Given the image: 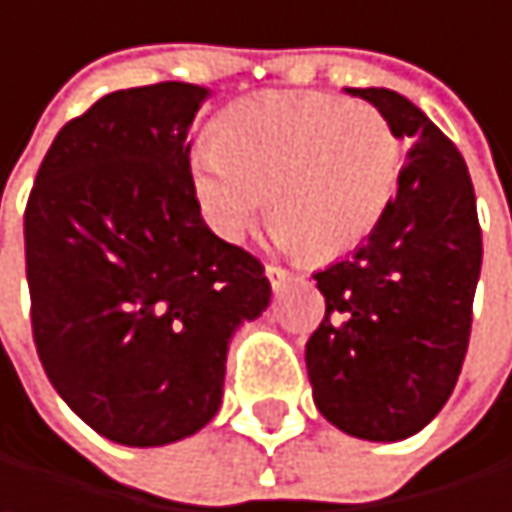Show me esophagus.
I'll list each match as a JSON object with an SVG mask.
<instances>
[{"label":"esophagus","mask_w":512,"mask_h":512,"mask_svg":"<svg viewBox=\"0 0 512 512\" xmlns=\"http://www.w3.org/2000/svg\"><path fill=\"white\" fill-rule=\"evenodd\" d=\"M265 277L271 280V289H274V292H283L286 283L292 280V274H289L286 268H280V265H265Z\"/></svg>","instance_id":"obj_1"}]
</instances>
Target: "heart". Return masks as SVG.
<instances>
[{
    "instance_id": "heart-1",
    "label": "heart",
    "mask_w": 512,
    "mask_h": 512,
    "mask_svg": "<svg viewBox=\"0 0 512 512\" xmlns=\"http://www.w3.org/2000/svg\"><path fill=\"white\" fill-rule=\"evenodd\" d=\"M205 223L238 241L265 205L274 238L310 262L361 247L402 178V139L382 110L319 92H265L220 113L190 148Z\"/></svg>"
}]
</instances>
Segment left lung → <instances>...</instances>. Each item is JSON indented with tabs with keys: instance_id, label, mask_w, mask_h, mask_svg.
I'll use <instances>...</instances> for the list:
<instances>
[{
	"instance_id": "obj_1",
	"label": "left lung",
	"mask_w": 512,
	"mask_h": 512,
	"mask_svg": "<svg viewBox=\"0 0 512 512\" xmlns=\"http://www.w3.org/2000/svg\"><path fill=\"white\" fill-rule=\"evenodd\" d=\"M411 142L379 229L316 271L325 319L307 340L316 408L346 435L402 441L450 399L471 337L483 238L468 166L390 89H346Z\"/></svg>"
}]
</instances>
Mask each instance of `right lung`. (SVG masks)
Masks as SVG:
<instances>
[{
  "label": "right lung",
  "instance_id": "right-lung-1",
  "mask_svg": "<svg viewBox=\"0 0 512 512\" xmlns=\"http://www.w3.org/2000/svg\"><path fill=\"white\" fill-rule=\"evenodd\" d=\"M211 92L104 95L56 133L26 202L32 337L95 432L160 447L220 408L238 325L271 304L265 265L217 238L190 187V125Z\"/></svg>",
  "mask_w": 512,
  "mask_h": 512
}]
</instances>
